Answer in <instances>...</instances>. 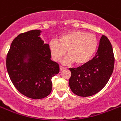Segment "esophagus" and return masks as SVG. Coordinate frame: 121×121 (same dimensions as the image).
Returning a JSON list of instances; mask_svg holds the SVG:
<instances>
[{
  "label": "esophagus",
  "instance_id": "34e87169",
  "mask_svg": "<svg viewBox=\"0 0 121 121\" xmlns=\"http://www.w3.org/2000/svg\"><path fill=\"white\" fill-rule=\"evenodd\" d=\"M64 69H65V67H64L61 66V65L60 66V71H62V70H64Z\"/></svg>",
  "mask_w": 121,
  "mask_h": 121
}]
</instances>
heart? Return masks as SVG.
Here are the masks:
<instances>
[{
  "label": "heart",
  "instance_id": "obj_1",
  "mask_svg": "<svg viewBox=\"0 0 121 121\" xmlns=\"http://www.w3.org/2000/svg\"><path fill=\"white\" fill-rule=\"evenodd\" d=\"M49 49L52 57L58 61L65 54L63 60L64 64L81 66L87 64L97 51L98 41L95 35L81 30H72L62 35L59 41L52 40L49 42Z\"/></svg>",
  "mask_w": 121,
  "mask_h": 121
}]
</instances>
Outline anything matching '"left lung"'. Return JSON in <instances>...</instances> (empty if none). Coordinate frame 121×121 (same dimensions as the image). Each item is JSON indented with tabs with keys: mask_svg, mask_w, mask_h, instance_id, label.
Wrapping results in <instances>:
<instances>
[{
	"mask_svg": "<svg viewBox=\"0 0 121 121\" xmlns=\"http://www.w3.org/2000/svg\"><path fill=\"white\" fill-rule=\"evenodd\" d=\"M114 66L112 45L107 37L102 35L95 57L77 68H70L69 84L76 95L89 97L102 90L109 80Z\"/></svg>",
	"mask_w": 121,
	"mask_h": 121,
	"instance_id": "obj_1",
	"label": "left lung"
}]
</instances>
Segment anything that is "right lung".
Masks as SVG:
<instances>
[{
	"label": "right lung",
	"mask_w": 121,
	"mask_h": 121,
	"mask_svg": "<svg viewBox=\"0 0 121 121\" xmlns=\"http://www.w3.org/2000/svg\"><path fill=\"white\" fill-rule=\"evenodd\" d=\"M40 30L17 35L6 59L9 76L15 88L25 96L40 99L52 91L51 79L59 72V65L51 59L48 44L40 38Z\"/></svg>",
	"instance_id": "right-lung-1"
}]
</instances>
